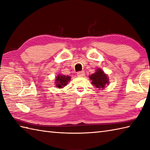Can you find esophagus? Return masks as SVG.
Segmentation results:
<instances>
[{
  "label": "esophagus",
  "mask_w": 150,
  "mask_h": 150,
  "mask_svg": "<svg viewBox=\"0 0 150 150\" xmlns=\"http://www.w3.org/2000/svg\"><path fill=\"white\" fill-rule=\"evenodd\" d=\"M77 76H78V77H84V76H85L84 71H79V72H78L77 73Z\"/></svg>",
  "instance_id": "34e87169"
}]
</instances>
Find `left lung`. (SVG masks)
<instances>
[{
	"label": "left lung",
	"instance_id": "left-lung-1",
	"mask_svg": "<svg viewBox=\"0 0 150 150\" xmlns=\"http://www.w3.org/2000/svg\"><path fill=\"white\" fill-rule=\"evenodd\" d=\"M89 78L91 81V84L96 88H98V90H103L106 85L109 84L108 75L100 68H97L96 71L89 76Z\"/></svg>",
	"mask_w": 150,
	"mask_h": 150
}]
</instances>
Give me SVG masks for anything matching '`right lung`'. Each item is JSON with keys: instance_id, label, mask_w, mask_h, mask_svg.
Instances as JSON below:
<instances>
[{"instance_id": "1", "label": "right lung", "mask_w": 150, "mask_h": 150, "mask_svg": "<svg viewBox=\"0 0 150 150\" xmlns=\"http://www.w3.org/2000/svg\"><path fill=\"white\" fill-rule=\"evenodd\" d=\"M71 80V77L69 75L59 74L55 78V86L58 88H62L67 85Z\"/></svg>"}]
</instances>
